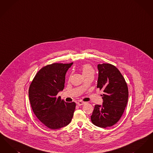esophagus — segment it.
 <instances>
[{"instance_id": "34e87169", "label": "esophagus", "mask_w": 153, "mask_h": 153, "mask_svg": "<svg viewBox=\"0 0 153 153\" xmlns=\"http://www.w3.org/2000/svg\"><path fill=\"white\" fill-rule=\"evenodd\" d=\"M85 104V102H81V101H79V102H77V105H78L79 106H81V105H84V104Z\"/></svg>"}]
</instances>
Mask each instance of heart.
I'll return each instance as SVG.
<instances>
[{
    "label": "heart",
    "mask_w": 153,
    "mask_h": 153,
    "mask_svg": "<svg viewBox=\"0 0 153 153\" xmlns=\"http://www.w3.org/2000/svg\"><path fill=\"white\" fill-rule=\"evenodd\" d=\"M81 72L84 77L88 76H94V70L93 68L89 64H84L81 67Z\"/></svg>",
    "instance_id": "heart-1"
}]
</instances>
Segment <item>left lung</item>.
Returning <instances> with one entry per match:
<instances>
[{"label":"left lung","mask_w":153,"mask_h":153,"mask_svg":"<svg viewBox=\"0 0 153 153\" xmlns=\"http://www.w3.org/2000/svg\"><path fill=\"white\" fill-rule=\"evenodd\" d=\"M97 88L102 90L103 102L95 105L91 117L92 123L102 128L117 123L123 114L128 98L125 79L116 66L110 64H98Z\"/></svg>","instance_id":"8db88e82"}]
</instances>
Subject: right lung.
<instances>
[{
    "label": "right lung",
    "mask_w": 153,
    "mask_h": 153,
    "mask_svg": "<svg viewBox=\"0 0 153 153\" xmlns=\"http://www.w3.org/2000/svg\"><path fill=\"white\" fill-rule=\"evenodd\" d=\"M53 63L41 68L30 85L29 96L33 111L48 128L55 130L70 123L76 108L74 102H66L57 97L64 88L65 74L72 65Z\"/></svg>",
    "instance_id": "obj_1"
}]
</instances>
